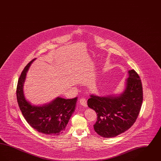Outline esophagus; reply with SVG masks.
<instances>
[{
	"instance_id": "34e87169",
	"label": "esophagus",
	"mask_w": 161,
	"mask_h": 161,
	"mask_svg": "<svg viewBox=\"0 0 161 161\" xmlns=\"http://www.w3.org/2000/svg\"><path fill=\"white\" fill-rule=\"evenodd\" d=\"M80 103L81 104V105H82L84 107H87V100H86V98H81L80 100Z\"/></svg>"
}]
</instances>
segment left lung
<instances>
[{
  "label": "left lung",
  "mask_w": 161,
  "mask_h": 161,
  "mask_svg": "<svg viewBox=\"0 0 161 161\" xmlns=\"http://www.w3.org/2000/svg\"><path fill=\"white\" fill-rule=\"evenodd\" d=\"M125 88L119 94L100 97L91 95L89 107L97 114L95 131L104 138H113L130 129L136 121L143 100L142 86L135 70L128 71Z\"/></svg>",
  "instance_id": "obj_1"
}]
</instances>
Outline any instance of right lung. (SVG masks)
Returning <instances> with one entry per match:
<instances>
[{
    "mask_svg": "<svg viewBox=\"0 0 161 161\" xmlns=\"http://www.w3.org/2000/svg\"><path fill=\"white\" fill-rule=\"evenodd\" d=\"M36 59L26 66L19 77L16 91L18 104L25 119L33 129L46 135L58 136L65 130L75 110L77 97L66 100L58 97L49 103L40 106L32 104L26 100L23 86L26 73Z\"/></svg>",
    "mask_w": 161,
    "mask_h": 161,
    "instance_id": "add662e5",
    "label": "right lung"
}]
</instances>
